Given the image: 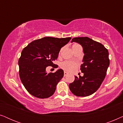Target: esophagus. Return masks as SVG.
I'll return each instance as SVG.
<instances>
[{
  "label": "esophagus",
  "mask_w": 123,
  "mask_h": 123,
  "mask_svg": "<svg viewBox=\"0 0 123 123\" xmlns=\"http://www.w3.org/2000/svg\"><path fill=\"white\" fill-rule=\"evenodd\" d=\"M68 72H64V77H65V76H67V75H68Z\"/></svg>",
  "instance_id": "1"
}]
</instances>
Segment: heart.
<instances>
[{
  "label": "heart",
  "instance_id": "obj_1",
  "mask_svg": "<svg viewBox=\"0 0 123 123\" xmlns=\"http://www.w3.org/2000/svg\"><path fill=\"white\" fill-rule=\"evenodd\" d=\"M77 66V64L74 63V62H72L65 61L62 64V68H63L64 70L69 72L73 71L74 70H75V69L76 68Z\"/></svg>",
  "mask_w": 123,
  "mask_h": 123
}]
</instances>
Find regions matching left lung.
<instances>
[{
    "label": "left lung",
    "instance_id": "obj_1",
    "mask_svg": "<svg viewBox=\"0 0 123 123\" xmlns=\"http://www.w3.org/2000/svg\"><path fill=\"white\" fill-rule=\"evenodd\" d=\"M73 42L80 43L83 48L85 55L80 70L84 75L75 76L69 87L77 96H88L98 90L105 78L110 64L109 51L101 43L87 37L73 38Z\"/></svg>",
    "mask_w": 123,
    "mask_h": 123
}]
</instances>
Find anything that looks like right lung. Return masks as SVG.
Listing matches in <instances>:
<instances>
[{"mask_svg": "<svg viewBox=\"0 0 123 123\" xmlns=\"http://www.w3.org/2000/svg\"><path fill=\"white\" fill-rule=\"evenodd\" d=\"M71 37L55 38L45 37L30 43L23 49L18 60L20 79L25 88L33 96L48 98L54 93L57 84L64 76L62 69L55 73H48L46 68L54 66L62 47Z\"/></svg>", "mask_w": 123, "mask_h": 123, "instance_id": "1", "label": "right lung"}]
</instances>
